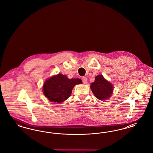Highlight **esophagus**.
I'll list each match as a JSON object with an SVG mask.
<instances>
[{
    "label": "esophagus",
    "mask_w": 153,
    "mask_h": 153,
    "mask_svg": "<svg viewBox=\"0 0 153 153\" xmlns=\"http://www.w3.org/2000/svg\"><path fill=\"white\" fill-rule=\"evenodd\" d=\"M82 82L84 83V84H87V77H82Z\"/></svg>",
    "instance_id": "34e87169"
}]
</instances>
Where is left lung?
<instances>
[{
	"label": "left lung",
	"instance_id": "obj_1",
	"mask_svg": "<svg viewBox=\"0 0 153 153\" xmlns=\"http://www.w3.org/2000/svg\"><path fill=\"white\" fill-rule=\"evenodd\" d=\"M90 87L95 97L104 101L111 96L114 89L112 84L105 80L102 74L95 77V81L91 83Z\"/></svg>",
	"mask_w": 153,
	"mask_h": 153
}]
</instances>
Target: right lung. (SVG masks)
<instances>
[{"mask_svg":"<svg viewBox=\"0 0 153 153\" xmlns=\"http://www.w3.org/2000/svg\"><path fill=\"white\" fill-rule=\"evenodd\" d=\"M81 83V79H69L66 75L59 73L44 82V94L49 101L60 103L71 96L72 89L76 85Z\"/></svg>","mask_w":153,"mask_h":153,"instance_id":"1","label":"right lung"}]
</instances>
